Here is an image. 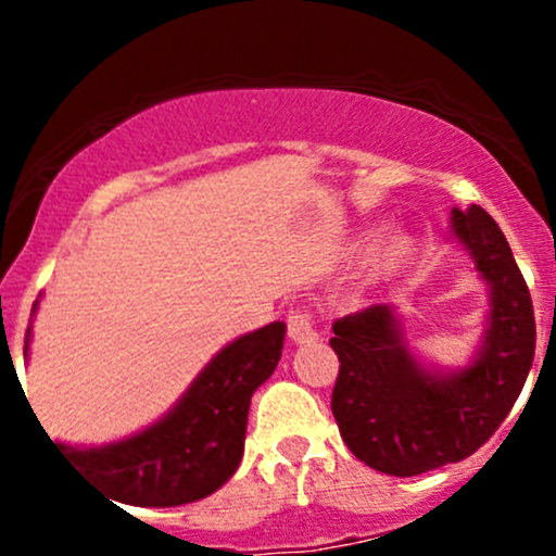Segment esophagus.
<instances>
[{
  "mask_svg": "<svg viewBox=\"0 0 556 556\" xmlns=\"http://www.w3.org/2000/svg\"><path fill=\"white\" fill-rule=\"evenodd\" d=\"M288 336L295 344H306V341L317 339V330H314L312 312L306 306H299L288 314Z\"/></svg>",
  "mask_w": 556,
  "mask_h": 556,
  "instance_id": "obj_1",
  "label": "esophagus"
}]
</instances>
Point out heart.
I'll list each match as a JSON object with an SVG mask.
<instances>
[{
  "label": "heart",
  "mask_w": 556,
  "mask_h": 556,
  "mask_svg": "<svg viewBox=\"0 0 556 556\" xmlns=\"http://www.w3.org/2000/svg\"><path fill=\"white\" fill-rule=\"evenodd\" d=\"M406 255H408L406 242H401V239H392V242H387L382 250H379L377 261H374V268H377L379 274H392L403 266Z\"/></svg>",
  "instance_id": "1"
}]
</instances>
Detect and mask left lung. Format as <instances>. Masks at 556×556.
<instances>
[{
	"instance_id": "left-lung-1",
	"label": "left lung",
	"mask_w": 556,
	"mask_h": 556,
	"mask_svg": "<svg viewBox=\"0 0 556 556\" xmlns=\"http://www.w3.org/2000/svg\"><path fill=\"white\" fill-rule=\"evenodd\" d=\"M452 231L492 288L490 330L473 366L454 377L422 371L384 304L333 323L336 425L361 463L390 476L428 473L484 446L517 403L535 355L530 290L497 223L470 204L452 210Z\"/></svg>"
}]
</instances>
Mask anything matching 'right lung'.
I'll use <instances>...</instances> for the list:
<instances>
[{
    "label": "right lung",
    "mask_w": 556,
    "mask_h": 556,
    "mask_svg": "<svg viewBox=\"0 0 556 556\" xmlns=\"http://www.w3.org/2000/svg\"><path fill=\"white\" fill-rule=\"evenodd\" d=\"M282 341L285 325L271 323L228 344L182 401L134 439L104 450L50 444L117 503L166 508L201 501L239 468L250 397L277 368Z\"/></svg>",
    "instance_id": "obj_1"
}]
</instances>
